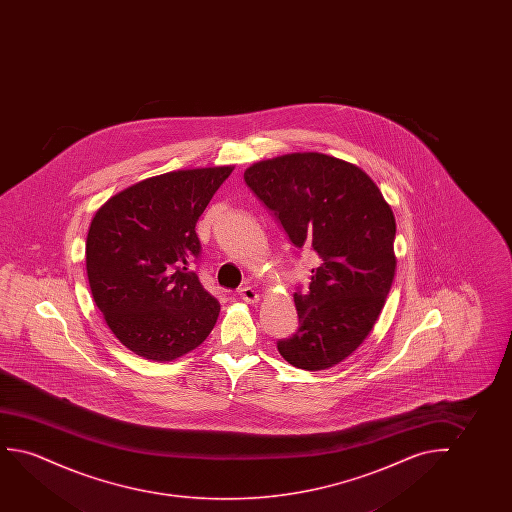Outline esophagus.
Returning <instances> with one entry per match:
<instances>
[{"mask_svg": "<svg viewBox=\"0 0 512 512\" xmlns=\"http://www.w3.org/2000/svg\"><path fill=\"white\" fill-rule=\"evenodd\" d=\"M238 295L243 299V301L248 302V304H253V302L259 301V294H257V290L253 287H241L238 290Z\"/></svg>", "mask_w": 512, "mask_h": 512, "instance_id": "34e87169", "label": "esophagus"}]
</instances>
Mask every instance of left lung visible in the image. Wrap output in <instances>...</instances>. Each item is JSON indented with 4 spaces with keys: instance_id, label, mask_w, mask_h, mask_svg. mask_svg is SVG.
<instances>
[{
    "instance_id": "8db88e82",
    "label": "left lung",
    "mask_w": 512,
    "mask_h": 512,
    "mask_svg": "<svg viewBox=\"0 0 512 512\" xmlns=\"http://www.w3.org/2000/svg\"><path fill=\"white\" fill-rule=\"evenodd\" d=\"M245 182L294 246L318 257L308 292L294 294L299 329L278 351L297 369L334 367L364 343L392 287V208L365 171L318 152L255 162Z\"/></svg>"
}]
</instances>
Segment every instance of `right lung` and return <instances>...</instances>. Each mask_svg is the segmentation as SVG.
<instances>
[{"mask_svg":"<svg viewBox=\"0 0 512 512\" xmlns=\"http://www.w3.org/2000/svg\"><path fill=\"white\" fill-rule=\"evenodd\" d=\"M232 166L152 176L110 197L92 218L85 264L92 299L113 336L155 362L196 350L220 304L190 264L196 224Z\"/></svg>","mask_w":512,"mask_h":512,"instance_id":"right-lung-1","label":"right lung"}]
</instances>
